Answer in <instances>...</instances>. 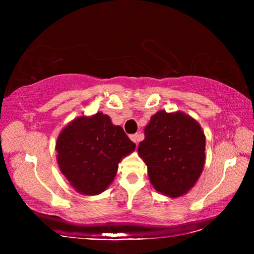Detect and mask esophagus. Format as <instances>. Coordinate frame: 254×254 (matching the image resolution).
Wrapping results in <instances>:
<instances>
[{"label": "esophagus", "instance_id": "esophagus-1", "mask_svg": "<svg viewBox=\"0 0 254 254\" xmlns=\"http://www.w3.org/2000/svg\"><path fill=\"white\" fill-rule=\"evenodd\" d=\"M130 139L133 141V142L134 143H137V142H140V140H141V136H140V134H132V135H130Z\"/></svg>", "mask_w": 254, "mask_h": 254}]
</instances>
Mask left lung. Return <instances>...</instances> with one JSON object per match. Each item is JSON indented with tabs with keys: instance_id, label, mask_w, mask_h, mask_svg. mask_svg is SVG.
Returning <instances> with one entry per match:
<instances>
[{
	"instance_id": "8db88e82",
	"label": "left lung",
	"mask_w": 254,
	"mask_h": 254,
	"mask_svg": "<svg viewBox=\"0 0 254 254\" xmlns=\"http://www.w3.org/2000/svg\"><path fill=\"white\" fill-rule=\"evenodd\" d=\"M137 148L152 186L176 198L194 187L205 163V135L198 122L183 112L159 111L144 128Z\"/></svg>"
}]
</instances>
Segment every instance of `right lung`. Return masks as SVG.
<instances>
[{
  "label": "right lung",
  "instance_id": "add662e5",
  "mask_svg": "<svg viewBox=\"0 0 254 254\" xmlns=\"http://www.w3.org/2000/svg\"><path fill=\"white\" fill-rule=\"evenodd\" d=\"M135 144L109 115L96 113L71 121L56 143L59 169L80 194L98 195L114 180L121 159Z\"/></svg>",
  "mask_w": 254,
  "mask_h": 254
}]
</instances>
